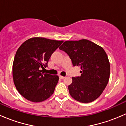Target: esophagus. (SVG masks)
<instances>
[{
	"label": "esophagus",
	"mask_w": 126,
	"mask_h": 126,
	"mask_svg": "<svg viewBox=\"0 0 126 126\" xmlns=\"http://www.w3.org/2000/svg\"><path fill=\"white\" fill-rule=\"evenodd\" d=\"M59 77H60V79H64L65 78V77H64V76H59Z\"/></svg>",
	"instance_id": "34e87169"
}]
</instances>
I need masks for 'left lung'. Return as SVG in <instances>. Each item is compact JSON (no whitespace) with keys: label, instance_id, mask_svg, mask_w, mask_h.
Instances as JSON below:
<instances>
[{"label":"left lung","instance_id":"8db88e82","mask_svg":"<svg viewBox=\"0 0 126 126\" xmlns=\"http://www.w3.org/2000/svg\"><path fill=\"white\" fill-rule=\"evenodd\" d=\"M71 58L73 66L80 67V76L72 77L68 86L72 98L88 103L98 98L107 85L110 66L102 47L87 40L66 41L59 47Z\"/></svg>","mask_w":126,"mask_h":126}]
</instances>
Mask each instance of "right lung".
I'll return each instance as SVG.
<instances>
[{"label":"right lung","instance_id":"obj_1","mask_svg":"<svg viewBox=\"0 0 126 126\" xmlns=\"http://www.w3.org/2000/svg\"><path fill=\"white\" fill-rule=\"evenodd\" d=\"M63 41L33 38L17 49L13 63V82L22 96L33 102L45 101L53 94L58 76L44 74L50 57Z\"/></svg>","mask_w":126,"mask_h":126}]
</instances>
